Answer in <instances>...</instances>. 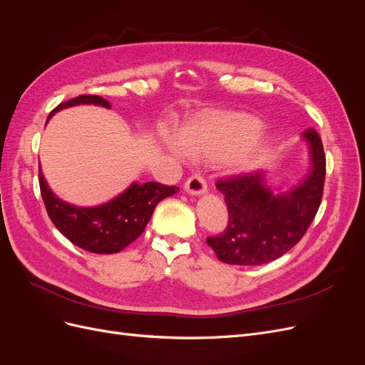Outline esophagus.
Listing matches in <instances>:
<instances>
[{
    "mask_svg": "<svg viewBox=\"0 0 365 365\" xmlns=\"http://www.w3.org/2000/svg\"><path fill=\"white\" fill-rule=\"evenodd\" d=\"M184 189L189 195L197 196V195H202L207 192V182L201 175H192L190 178L185 181Z\"/></svg>",
    "mask_w": 365,
    "mask_h": 365,
    "instance_id": "1",
    "label": "esophagus"
}]
</instances>
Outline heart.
<instances>
[{
	"instance_id": "heart-1",
	"label": "heart",
	"mask_w": 365,
	"mask_h": 365,
	"mask_svg": "<svg viewBox=\"0 0 365 365\" xmlns=\"http://www.w3.org/2000/svg\"><path fill=\"white\" fill-rule=\"evenodd\" d=\"M264 123L247 113H210L185 126L180 141L168 138V146L178 155L195 160H224L237 173H247L264 161L271 152V141H256Z\"/></svg>"
}]
</instances>
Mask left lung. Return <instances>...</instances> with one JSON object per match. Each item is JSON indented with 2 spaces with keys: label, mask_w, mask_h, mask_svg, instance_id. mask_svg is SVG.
<instances>
[{
  "label": "left lung",
  "mask_w": 365,
  "mask_h": 365,
  "mask_svg": "<svg viewBox=\"0 0 365 365\" xmlns=\"http://www.w3.org/2000/svg\"><path fill=\"white\" fill-rule=\"evenodd\" d=\"M311 153V172L292 189L274 193L262 173H242L219 180L228 224L222 235L207 237L220 262L257 267L282 257L302 240L323 197L326 157L315 129L303 132Z\"/></svg>",
  "instance_id": "left-lung-1"
}]
</instances>
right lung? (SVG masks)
<instances>
[{"instance_id":"add662e5","label":"right lung","mask_w":365,"mask_h":365,"mask_svg":"<svg viewBox=\"0 0 365 365\" xmlns=\"http://www.w3.org/2000/svg\"><path fill=\"white\" fill-rule=\"evenodd\" d=\"M101 105L111 108L101 96H79L61 103L47 121L63 108ZM39 187L47 213L61 233L79 248L96 254H114L132 244L145 231L157 204L180 189L160 182L132 184L115 200L97 207H76L54 195L39 168Z\"/></svg>"}]
</instances>
